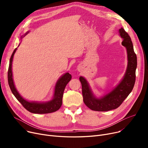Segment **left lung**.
Returning a JSON list of instances; mask_svg holds the SVG:
<instances>
[{
	"instance_id": "left-lung-1",
	"label": "left lung",
	"mask_w": 148,
	"mask_h": 148,
	"mask_svg": "<svg viewBox=\"0 0 148 148\" xmlns=\"http://www.w3.org/2000/svg\"><path fill=\"white\" fill-rule=\"evenodd\" d=\"M119 32L121 36L123 38L122 45L127 49L128 61L126 73L121 83L104 97L98 99L93 95L86 79L83 77H80L79 79L82 83L83 101L92 110L107 112L116 109L121 105L134 88L136 82L137 56L128 34L122 27L119 29Z\"/></svg>"
}]
</instances>
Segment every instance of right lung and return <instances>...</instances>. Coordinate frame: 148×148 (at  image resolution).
<instances>
[{"label": "right lung", "instance_id": "1", "mask_svg": "<svg viewBox=\"0 0 148 148\" xmlns=\"http://www.w3.org/2000/svg\"><path fill=\"white\" fill-rule=\"evenodd\" d=\"M16 50L17 49H15L14 50L11 56L8 71V84L11 90V92H12V94H14L15 97L17 99L18 101L27 111L32 113L46 114L53 113L59 110L62 104V97H63L64 91L65 90L66 84L70 80H71L72 78L71 75L69 74L68 73H66L59 79V80L56 84L54 98L52 100L50 101L44 103L29 102L25 99H23L18 94V92L14 86V84L12 79V62L14 53L15 51H16Z\"/></svg>", "mask_w": 148, "mask_h": 148}]
</instances>
